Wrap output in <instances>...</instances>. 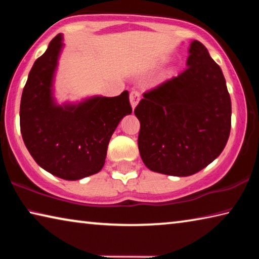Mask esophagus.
Instances as JSON below:
<instances>
[{"label": "esophagus", "instance_id": "obj_1", "mask_svg": "<svg viewBox=\"0 0 259 259\" xmlns=\"http://www.w3.org/2000/svg\"><path fill=\"white\" fill-rule=\"evenodd\" d=\"M140 100V94L138 93V91H131L130 93V104H131V107H133L134 109L136 108V106H137L138 103Z\"/></svg>", "mask_w": 259, "mask_h": 259}]
</instances>
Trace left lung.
Wrapping results in <instances>:
<instances>
[{"label":"left lung","mask_w":259,"mask_h":259,"mask_svg":"<svg viewBox=\"0 0 259 259\" xmlns=\"http://www.w3.org/2000/svg\"><path fill=\"white\" fill-rule=\"evenodd\" d=\"M186 69L143 95L140 157L152 171L186 177L199 172L224 150L232 106L225 77L202 43L192 41Z\"/></svg>","instance_id":"left-lung-1"}]
</instances>
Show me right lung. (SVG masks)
<instances>
[{"mask_svg": "<svg viewBox=\"0 0 259 259\" xmlns=\"http://www.w3.org/2000/svg\"><path fill=\"white\" fill-rule=\"evenodd\" d=\"M63 48L58 34L35 60L21 95L20 131L41 168L61 179L78 181L103 169L109 139L133 108L126 90L116 97L93 96L57 104L54 82Z\"/></svg>", "mask_w": 259, "mask_h": 259, "instance_id": "obj_1", "label": "right lung"}]
</instances>
